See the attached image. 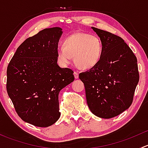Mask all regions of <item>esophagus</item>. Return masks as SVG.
Wrapping results in <instances>:
<instances>
[{
  "mask_svg": "<svg viewBox=\"0 0 148 148\" xmlns=\"http://www.w3.org/2000/svg\"><path fill=\"white\" fill-rule=\"evenodd\" d=\"M74 78H75V79H78L79 78L78 72H77V71H74Z\"/></svg>",
  "mask_w": 148,
  "mask_h": 148,
  "instance_id": "1",
  "label": "esophagus"
}]
</instances>
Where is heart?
I'll return each instance as SVG.
<instances>
[{"instance_id": "b5f03b06", "label": "heart", "mask_w": 148, "mask_h": 148, "mask_svg": "<svg viewBox=\"0 0 148 148\" xmlns=\"http://www.w3.org/2000/svg\"><path fill=\"white\" fill-rule=\"evenodd\" d=\"M102 44L95 35L78 32L69 36L63 46L57 49V59L61 65H69L74 58V62L82 69H90L99 63L102 55Z\"/></svg>"}]
</instances>
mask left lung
<instances>
[{"instance_id":"obj_1","label":"left lung","mask_w":148,"mask_h":148,"mask_svg":"<svg viewBox=\"0 0 148 148\" xmlns=\"http://www.w3.org/2000/svg\"><path fill=\"white\" fill-rule=\"evenodd\" d=\"M100 38L102 55L95 67L80 73L86 102L97 117L110 119L130 107L139 82L138 61L120 36L92 27Z\"/></svg>"}]
</instances>
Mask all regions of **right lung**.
I'll list each match as a JSON object with an SVG mask.
<instances>
[{"label":"right lung","mask_w":148,"mask_h":148,"mask_svg":"<svg viewBox=\"0 0 148 148\" xmlns=\"http://www.w3.org/2000/svg\"><path fill=\"white\" fill-rule=\"evenodd\" d=\"M62 28H45L23 41L7 68L6 89L24 122L40 127L60 117L59 94L74 80V71L57 64Z\"/></svg>","instance_id":"add662e5"}]
</instances>
